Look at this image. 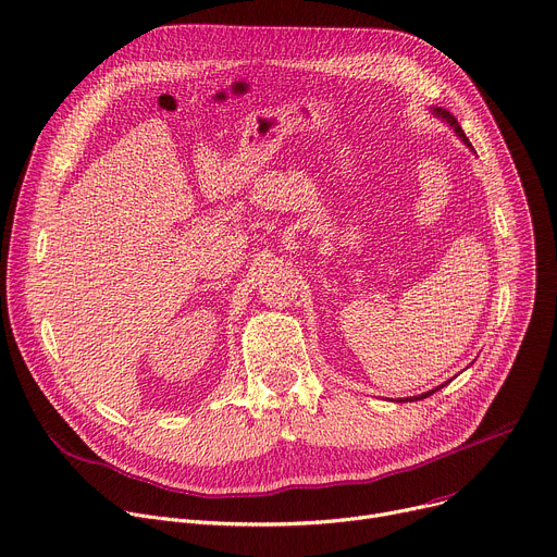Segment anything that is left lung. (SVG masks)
<instances>
[{
  "mask_svg": "<svg viewBox=\"0 0 557 557\" xmlns=\"http://www.w3.org/2000/svg\"><path fill=\"white\" fill-rule=\"evenodd\" d=\"M433 115H437L440 120H444V122H446V124H448V126L455 131V135L462 137V141H465L467 146H471V141H469V137L465 135V131H462V126L458 124V120H455V117H453V115H450L446 109H442V107H440V109H433ZM442 386H444V384H442ZM442 386H437V388H433V391H426V393H422V395H416V397H407V401H413V399H424V397L433 395L435 391H440ZM399 401H401V399H399Z\"/></svg>",
  "mask_w": 557,
  "mask_h": 557,
  "instance_id": "8db88e82",
  "label": "left lung"
}]
</instances>
